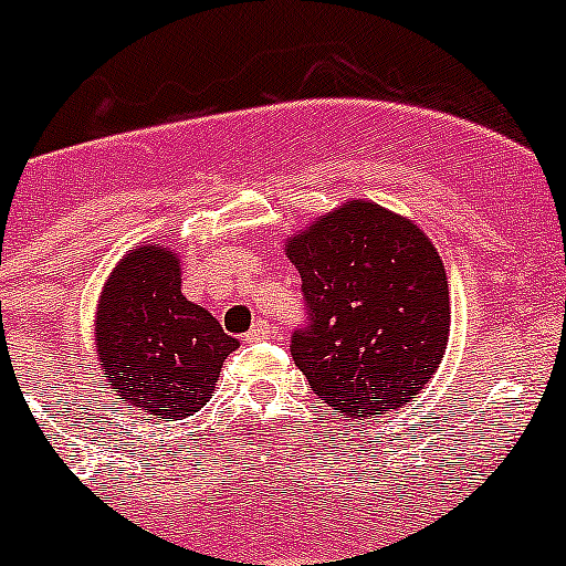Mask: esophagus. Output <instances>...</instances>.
Listing matches in <instances>:
<instances>
[{
    "label": "esophagus",
    "mask_w": 566,
    "mask_h": 566,
    "mask_svg": "<svg viewBox=\"0 0 566 566\" xmlns=\"http://www.w3.org/2000/svg\"><path fill=\"white\" fill-rule=\"evenodd\" d=\"M272 336H277V331H274L266 319H258V323L243 334V342H261V339H272Z\"/></svg>",
    "instance_id": "obj_1"
}]
</instances>
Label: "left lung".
Wrapping results in <instances>:
<instances>
[{"label":"left lung","instance_id":"obj_1","mask_svg":"<svg viewBox=\"0 0 566 566\" xmlns=\"http://www.w3.org/2000/svg\"><path fill=\"white\" fill-rule=\"evenodd\" d=\"M305 325L292 359L328 407L381 418L418 396L449 342V280L432 241L373 201L292 238Z\"/></svg>","mask_w":566,"mask_h":566}]
</instances>
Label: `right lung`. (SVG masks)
Listing matches in <instances>:
<instances>
[{"mask_svg":"<svg viewBox=\"0 0 566 566\" xmlns=\"http://www.w3.org/2000/svg\"><path fill=\"white\" fill-rule=\"evenodd\" d=\"M235 347L181 294L168 249L139 247L117 263L97 311V350L112 390L132 407L176 421L199 412Z\"/></svg>","mask_w":566,"mask_h":566,"instance_id":"right-lung-1","label":"right lung"}]
</instances>
